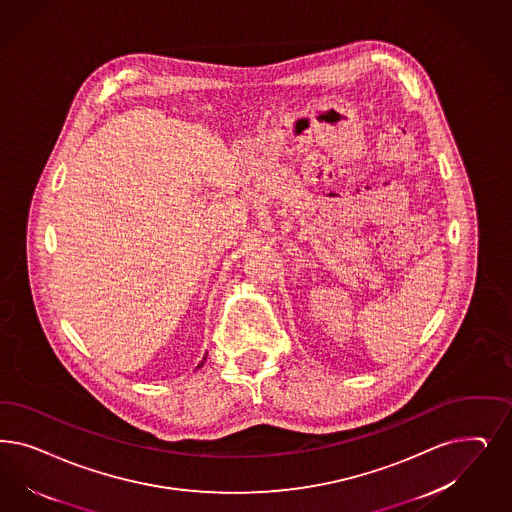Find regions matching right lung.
<instances>
[{
	"label": "right lung",
	"mask_w": 512,
	"mask_h": 512,
	"mask_svg": "<svg viewBox=\"0 0 512 512\" xmlns=\"http://www.w3.org/2000/svg\"><path fill=\"white\" fill-rule=\"evenodd\" d=\"M201 365H203V363H201Z\"/></svg>",
	"instance_id": "right-lung-1"
}]
</instances>
